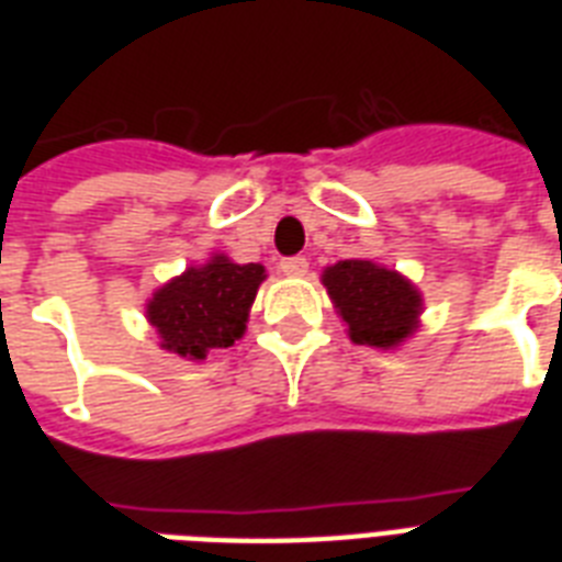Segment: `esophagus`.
<instances>
[{"label":"esophagus","instance_id":"obj_1","mask_svg":"<svg viewBox=\"0 0 562 562\" xmlns=\"http://www.w3.org/2000/svg\"><path fill=\"white\" fill-rule=\"evenodd\" d=\"M280 271L285 273V277H306L308 259L306 256H285L280 262Z\"/></svg>","mask_w":562,"mask_h":562}]
</instances>
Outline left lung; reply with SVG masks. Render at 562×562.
Instances as JSON below:
<instances>
[{
    "label": "left lung",
    "mask_w": 562,
    "mask_h": 562,
    "mask_svg": "<svg viewBox=\"0 0 562 562\" xmlns=\"http://www.w3.org/2000/svg\"><path fill=\"white\" fill-rule=\"evenodd\" d=\"M324 285L356 344L396 347L417 326L419 294L396 271L368 259H344L326 268Z\"/></svg>",
    "instance_id": "1"
}]
</instances>
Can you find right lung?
Returning <instances> with one entry per match:
<instances>
[{
	"label": "right lung",
	"instance_id": "right-lung-1",
	"mask_svg": "<svg viewBox=\"0 0 562 562\" xmlns=\"http://www.w3.org/2000/svg\"><path fill=\"white\" fill-rule=\"evenodd\" d=\"M262 280V265H236L227 256H212L154 294L148 321L157 326L166 350L183 359H206L210 350L241 338Z\"/></svg>",
	"mask_w": 562,
	"mask_h": 562
}]
</instances>
